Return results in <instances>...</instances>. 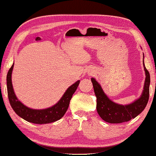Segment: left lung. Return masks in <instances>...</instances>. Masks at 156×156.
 <instances>
[{"instance_id": "1", "label": "left lung", "mask_w": 156, "mask_h": 156, "mask_svg": "<svg viewBox=\"0 0 156 156\" xmlns=\"http://www.w3.org/2000/svg\"><path fill=\"white\" fill-rule=\"evenodd\" d=\"M144 58V55H143V59ZM143 65L146 78L142 93L140 98L128 105H121L113 102L105 94L96 79L94 78H91L96 97V110L103 121L110 123L128 122L135 118L144 110L149 98L150 74L145 67L144 60Z\"/></svg>"}]
</instances>
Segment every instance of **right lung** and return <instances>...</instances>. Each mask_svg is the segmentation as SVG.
Returning a JSON list of instances; mask_svg holds the SVG:
<instances>
[{
  "label": "right lung",
  "instance_id": "1",
  "mask_svg": "<svg viewBox=\"0 0 156 156\" xmlns=\"http://www.w3.org/2000/svg\"><path fill=\"white\" fill-rule=\"evenodd\" d=\"M13 68L14 63L9 69L7 75V88L9 103L17 115L27 122L37 123V124L49 123L60 119L67 110L70 100L80 83V80L76 81L75 83L71 85L56 104L46 109H33L23 105L17 98L14 93L12 83V74Z\"/></svg>",
  "mask_w": 156,
  "mask_h": 156
}]
</instances>
